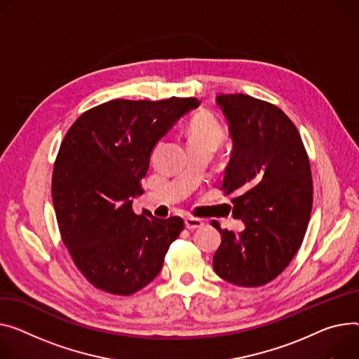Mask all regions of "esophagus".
<instances>
[{
  "label": "esophagus",
  "mask_w": 359,
  "mask_h": 359,
  "mask_svg": "<svg viewBox=\"0 0 359 359\" xmlns=\"http://www.w3.org/2000/svg\"><path fill=\"white\" fill-rule=\"evenodd\" d=\"M184 225H186L187 229L192 231V229L202 228L205 225V222L202 219H199V218H186L184 219Z\"/></svg>",
  "instance_id": "34e87169"
}]
</instances>
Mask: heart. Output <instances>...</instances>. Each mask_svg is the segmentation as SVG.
<instances>
[{"label": "heart", "mask_w": 359, "mask_h": 359, "mask_svg": "<svg viewBox=\"0 0 359 359\" xmlns=\"http://www.w3.org/2000/svg\"><path fill=\"white\" fill-rule=\"evenodd\" d=\"M189 144L190 142H209L217 146L224 138V130L210 114H199L189 124Z\"/></svg>", "instance_id": "1"}]
</instances>
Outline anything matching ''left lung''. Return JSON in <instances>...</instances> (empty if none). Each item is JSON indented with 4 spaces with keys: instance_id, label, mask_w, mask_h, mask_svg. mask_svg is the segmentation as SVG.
I'll return each mask as SVG.
<instances>
[{
    "instance_id": "8db88e82",
    "label": "left lung",
    "mask_w": 359,
    "mask_h": 359,
    "mask_svg": "<svg viewBox=\"0 0 359 359\" xmlns=\"http://www.w3.org/2000/svg\"><path fill=\"white\" fill-rule=\"evenodd\" d=\"M233 141L222 189L233 195L240 233L212 225L222 235L213 270L241 287H259L287 267L310 219L313 180L302 137L278 107L244 93L217 98Z\"/></svg>"
}]
</instances>
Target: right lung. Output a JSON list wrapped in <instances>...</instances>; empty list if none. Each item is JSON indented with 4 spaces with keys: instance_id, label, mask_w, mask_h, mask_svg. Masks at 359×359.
Here are the masks:
<instances>
[{
    "instance_id": "1",
    "label": "right lung",
    "mask_w": 359,
    "mask_h": 359,
    "mask_svg": "<svg viewBox=\"0 0 359 359\" xmlns=\"http://www.w3.org/2000/svg\"><path fill=\"white\" fill-rule=\"evenodd\" d=\"M198 98L112 100L83 112L56 156L52 198L62 241L102 292L130 296L153 281L184 222L133 210L156 142Z\"/></svg>"
}]
</instances>
